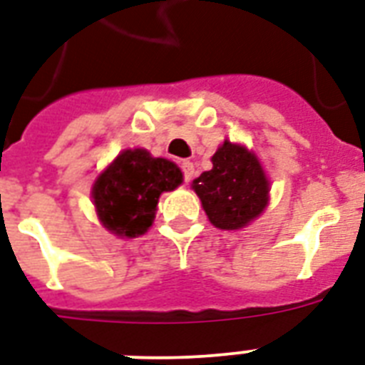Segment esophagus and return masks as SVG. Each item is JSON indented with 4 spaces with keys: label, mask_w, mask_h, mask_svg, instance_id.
Returning a JSON list of instances; mask_svg holds the SVG:
<instances>
[{
    "label": "esophagus",
    "mask_w": 365,
    "mask_h": 365,
    "mask_svg": "<svg viewBox=\"0 0 365 365\" xmlns=\"http://www.w3.org/2000/svg\"><path fill=\"white\" fill-rule=\"evenodd\" d=\"M180 168H182V173H185V180L186 182H190V180L194 179V173H196L194 162H190V160H185V162L180 164Z\"/></svg>",
    "instance_id": "obj_1"
}]
</instances>
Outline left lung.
<instances>
[{
	"label": "left lung",
	"mask_w": 365,
	"mask_h": 365,
	"mask_svg": "<svg viewBox=\"0 0 365 365\" xmlns=\"http://www.w3.org/2000/svg\"><path fill=\"white\" fill-rule=\"evenodd\" d=\"M211 162V171H203L192 182L203 211L217 228H245L269 201V180L260 160L243 145L224 141Z\"/></svg>",
	"instance_id": "1"
}]
</instances>
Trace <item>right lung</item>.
Returning a JSON list of instances; mask_svg holds the SVG:
<instances>
[{"mask_svg":"<svg viewBox=\"0 0 365 365\" xmlns=\"http://www.w3.org/2000/svg\"><path fill=\"white\" fill-rule=\"evenodd\" d=\"M180 182L182 171L173 162L145 148L122 150L92 186L98 218L118 237H139L153 226L160 194Z\"/></svg>","mask_w":365,"mask_h":365,"instance_id":"1","label":"right lung"}]
</instances>
